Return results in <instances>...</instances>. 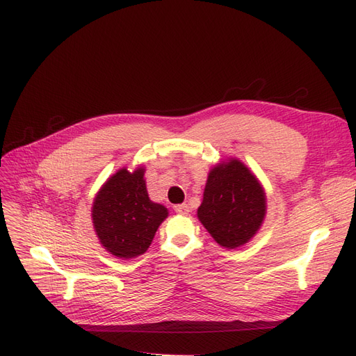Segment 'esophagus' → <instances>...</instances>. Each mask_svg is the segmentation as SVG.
<instances>
[{
  "mask_svg": "<svg viewBox=\"0 0 356 356\" xmlns=\"http://www.w3.org/2000/svg\"><path fill=\"white\" fill-rule=\"evenodd\" d=\"M174 209H175V212H177V213H179V215H187V213L190 212V209H188V204H187V203L177 204V207H175Z\"/></svg>",
  "mask_w": 356,
  "mask_h": 356,
  "instance_id": "34e87169",
  "label": "esophagus"
}]
</instances>
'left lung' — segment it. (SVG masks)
<instances>
[{
    "instance_id": "obj_1",
    "label": "left lung",
    "mask_w": 356,
    "mask_h": 356,
    "mask_svg": "<svg viewBox=\"0 0 356 356\" xmlns=\"http://www.w3.org/2000/svg\"><path fill=\"white\" fill-rule=\"evenodd\" d=\"M266 212L264 187L243 161L229 157L211 168L197 218L220 246L246 245L261 229Z\"/></svg>"
}]
</instances>
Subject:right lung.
<instances>
[{
  "label": "right lung",
  "mask_w": 356,
  "mask_h": 356,
  "mask_svg": "<svg viewBox=\"0 0 356 356\" xmlns=\"http://www.w3.org/2000/svg\"><path fill=\"white\" fill-rule=\"evenodd\" d=\"M144 175V166L118 169L93 199L95 233L105 250L122 260L143 255L169 215L166 207L148 197Z\"/></svg>",
  "instance_id": "obj_1"
}]
</instances>
